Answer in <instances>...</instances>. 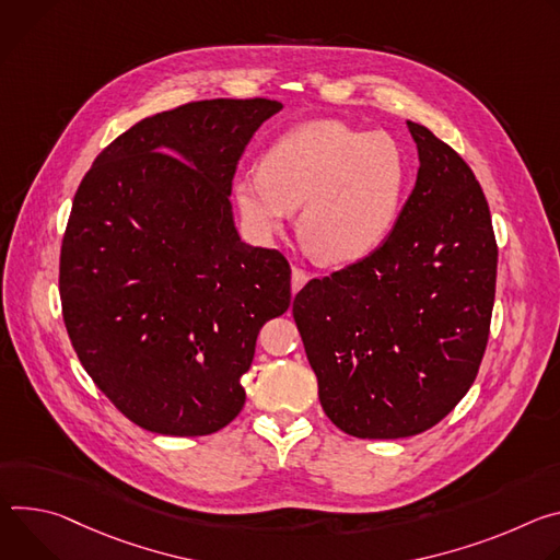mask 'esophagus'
<instances>
[{"label": "esophagus", "mask_w": 560, "mask_h": 560, "mask_svg": "<svg viewBox=\"0 0 560 560\" xmlns=\"http://www.w3.org/2000/svg\"><path fill=\"white\" fill-rule=\"evenodd\" d=\"M306 282H308V273L300 267H293L291 269V289H293V293H298Z\"/></svg>", "instance_id": "34e87169"}]
</instances>
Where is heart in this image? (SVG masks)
I'll use <instances>...</instances> for the list:
<instances>
[{"label":"heart","instance_id":"b5f03b06","mask_svg":"<svg viewBox=\"0 0 560 560\" xmlns=\"http://www.w3.org/2000/svg\"><path fill=\"white\" fill-rule=\"evenodd\" d=\"M409 160L389 133L318 119L278 138L233 179L244 222L271 237L300 209L298 233L327 265H351L389 237L409 189Z\"/></svg>","mask_w":560,"mask_h":560}]
</instances>
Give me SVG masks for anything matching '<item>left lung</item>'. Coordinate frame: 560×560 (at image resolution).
Returning a JSON list of instances; mask_svg holds the SVG:
<instances>
[{
  "label": "left lung",
  "instance_id": "1",
  "mask_svg": "<svg viewBox=\"0 0 560 560\" xmlns=\"http://www.w3.org/2000/svg\"><path fill=\"white\" fill-rule=\"evenodd\" d=\"M418 177L374 254L306 282L293 318L329 420L355 439H407L469 392L489 338L499 248L480 184L407 121Z\"/></svg>",
  "mask_w": 560,
  "mask_h": 560
}]
</instances>
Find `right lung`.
Returning a JSON list of instances; mask_svg holds the SVG:
<instances>
[{"label":"right lung","instance_id":"obj_1","mask_svg":"<svg viewBox=\"0 0 560 560\" xmlns=\"http://www.w3.org/2000/svg\"><path fill=\"white\" fill-rule=\"evenodd\" d=\"M276 100H205L144 117L84 175L59 298L93 383L136 424L207 436L244 407L262 325L291 302L276 248L240 240L235 166Z\"/></svg>","mask_w":560,"mask_h":560}]
</instances>
